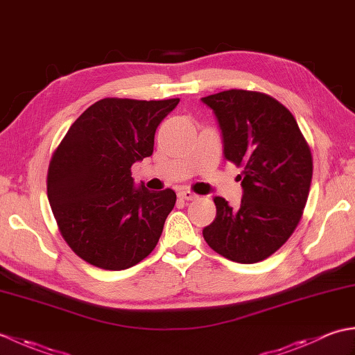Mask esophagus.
I'll use <instances>...</instances> for the list:
<instances>
[{"mask_svg":"<svg viewBox=\"0 0 355 355\" xmlns=\"http://www.w3.org/2000/svg\"><path fill=\"white\" fill-rule=\"evenodd\" d=\"M178 197L182 198V200H187V201L198 198L197 195H195V193H193V192H191V191H180V192H178Z\"/></svg>","mask_w":355,"mask_h":355,"instance_id":"34e87169","label":"esophagus"}]
</instances>
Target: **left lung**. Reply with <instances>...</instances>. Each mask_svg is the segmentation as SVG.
I'll use <instances>...</instances> for the list:
<instances>
[{
	"instance_id": "left-lung-1",
	"label": "left lung",
	"mask_w": 355,
	"mask_h": 355,
	"mask_svg": "<svg viewBox=\"0 0 355 355\" xmlns=\"http://www.w3.org/2000/svg\"><path fill=\"white\" fill-rule=\"evenodd\" d=\"M220 122L225 160L243 168L239 207L215 197L216 216L202 229L209 247L239 263L267 259L296 230L310 193L311 149L296 119L273 97L227 89L201 99Z\"/></svg>"
}]
</instances>
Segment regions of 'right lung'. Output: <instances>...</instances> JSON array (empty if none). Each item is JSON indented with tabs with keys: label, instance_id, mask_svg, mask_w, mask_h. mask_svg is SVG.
<instances>
[{
	"label": "right lung",
	"instance_id": "add662e5",
	"mask_svg": "<svg viewBox=\"0 0 355 355\" xmlns=\"http://www.w3.org/2000/svg\"><path fill=\"white\" fill-rule=\"evenodd\" d=\"M178 102L107 97L82 112L53 153V215L65 243L92 266L130 268L160 239L177 195L135 189L131 166L153 155L157 126Z\"/></svg>",
	"mask_w": 355,
	"mask_h": 355
}]
</instances>
